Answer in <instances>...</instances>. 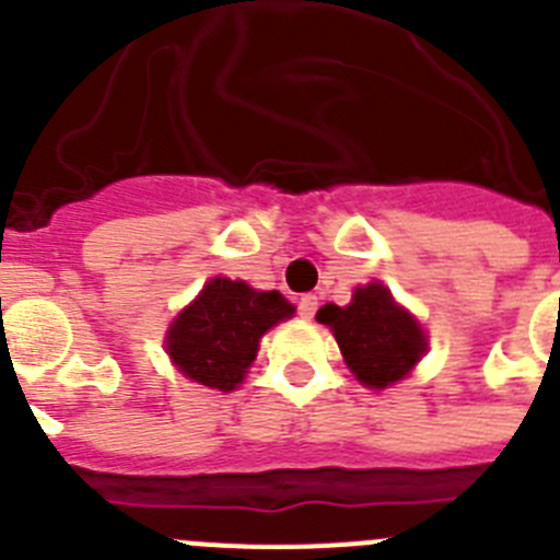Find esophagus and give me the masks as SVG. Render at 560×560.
Listing matches in <instances>:
<instances>
[{"label": "esophagus", "instance_id": "obj_1", "mask_svg": "<svg viewBox=\"0 0 560 560\" xmlns=\"http://www.w3.org/2000/svg\"><path fill=\"white\" fill-rule=\"evenodd\" d=\"M317 312V295H312V292H306V295L298 298V315L306 317V320H312Z\"/></svg>", "mask_w": 560, "mask_h": 560}]
</instances>
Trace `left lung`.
I'll return each mask as SVG.
<instances>
[{
    "instance_id": "left-lung-1",
    "label": "left lung",
    "mask_w": 560,
    "mask_h": 560,
    "mask_svg": "<svg viewBox=\"0 0 560 560\" xmlns=\"http://www.w3.org/2000/svg\"><path fill=\"white\" fill-rule=\"evenodd\" d=\"M317 320L334 331L353 375L375 389L404 378L425 351L422 328L381 284L359 287L348 306L326 304Z\"/></svg>"
}]
</instances>
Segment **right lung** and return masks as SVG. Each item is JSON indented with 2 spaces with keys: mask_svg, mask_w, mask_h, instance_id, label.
Returning <instances> with one entry per match:
<instances>
[{
  "mask_svg": "<svg viewBox=\"0 0 560 560\" xmlns=\"http://www.w3.org/2000/svg\"><path fill=\"white\" fill-rule=\"evenodd\" d=\"M292 312L281 292L212 279L171 326L168 353L187 378L229 392L254 362L259 337Z\"/></svg>",
  "mask_w": 560,
  "mask_h": 560,
  "instance_id": "add662e5",
  "label": "right lung"
}]
</instances>
